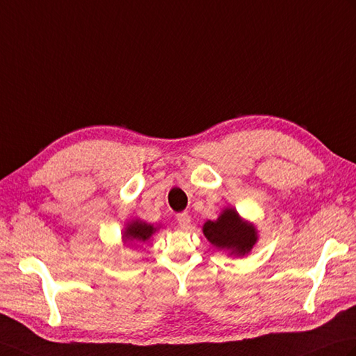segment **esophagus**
I'll return each instance as SVG.
<instances>
[{
	"mask_svg": "<svg viewBox=\"0 0 356 356\" xmlns=\"http://www.w3.org/2000/svg\"><path fill=\"white\" fill-rule=\"evenodd\" d=\"M176 220L180 229H188L189 225H191V217H189L188 212H179L176 216Z\"/></svg>",
	"mask_w": 356,
	"mask_h": 356,
	"instance_id": "esophagus-1",
	"label": "esophagus"
}]
</instances>
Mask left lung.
Wrapping results in <instances>:
<instances>
[{"instance_id": "left-lung-1", "label": "left lung", "mask_w": 356, "mask_h": 356, "mask_svg": "<svg viewBox=\"0 0 356 356\" xmlns=\"http://www.w3.org/2000/svg\"><path fill=\"white\" fill-rule=\"evenodd\" d=\"M203 234L218 249L230 254H245L256 243L254 227L247 225L234 209H226L217 221H206Z\"/></svg>"}]
</instances>
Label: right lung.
<instances>
[{
    "label": "right lung",
    "mask_w": 356,
    "mask_h": 356,
    "mask_svg": "<svg viewBox=\"0 0 356 356\" xmlns=\"http://www.w3.org/2000/svg\"><path fill=\"white\" fill-rule=\"evenodd\" d=\"M154 230L156 229L152 225H147L143 221H134L124 232V241H147Z\"/></svg>",
    "instance_id": "right-lung-1"
}]
</instances>
